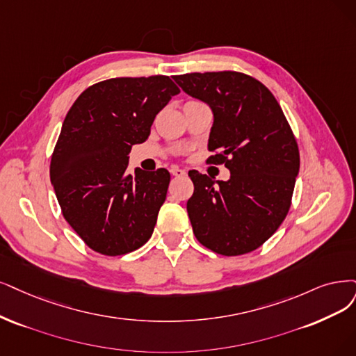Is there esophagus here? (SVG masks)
<instances>
[{
  "label": "esophagus",
  "mask_w": 356,
  "mask_h": 356,
  "mask_svg": "<svg viewBox=\"0 0 356 356\" xmlns=\"http://www.w3.org/2000/svg\"><path fill=\"white\" fill-rule=\"evenodd\" d=\"M170 173L173 175V176H176V177H181V176L186 175V171L179 168V167H171V168H170Z\"/></svg>",
  "instance_id": "34e87169"
}]
</instances>
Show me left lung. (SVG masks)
I'll return each mask as SVG.
<instances>
[{
	"instance_id": "1",
	"label": "left lung",
	"mask_w": 356,
	"mask_h": 356,
	"mask_svg": "<svg viewBox=\"0 0 356 356\" xmlns=\"http://www.w3.org/2000/svg\"><path fill=\"white\" fill-rule=\"evenodd\" d=\"M188 95L207 102L214 124L211 164L230 170L227 181L191 170L188 214L196 239L213 252L255 251L280 227L292 204L299 149L277 99L257 79L239 72L173 77Z\"/></svg>"
}]
</instances>
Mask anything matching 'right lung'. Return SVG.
Wrapping results in <instances>:
<instances>
[{
    "mask_svg": "<svg viewBox=\"0 0 356 356\" xmlns=\"http://www.w3.org/2000/svg\"><path fill=\"white\" fill-rule=\"evenodd\" d=\"M180 89L168 76L114 77L77 97L51 156L61 213L95 252L129 254L147 243L170 173H127L129 152L148 139L155 115Z\"/></svg>",
    "mask_w": 356,
    "mask_h": 356,
    "instance_id": "obj_1",
    "label": "right lung"
}]
</instances>
